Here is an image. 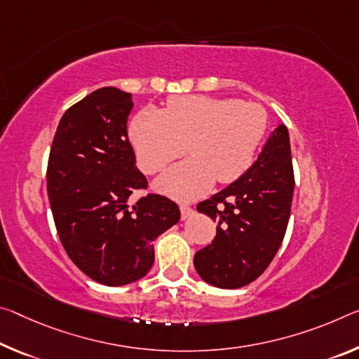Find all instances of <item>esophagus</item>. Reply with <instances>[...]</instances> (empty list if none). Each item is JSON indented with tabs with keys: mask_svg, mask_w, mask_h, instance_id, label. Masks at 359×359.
I'll use <instances>...</instances> for the list:
<instances>
[{
	"mask_svg": "<svg viewBox=\"0 0 359 359\" xmlns=\"http://www.w3.org/2000/svg\"><path fill=\"white\" fill-rule=\"evenodd\" d=\"M193 215V208H190L189 204H180V217L182 220L190 219Z\"/></svg>",
	"mask_w": 359,
	"mask_h": 359,
	"instance_id": "obj_1",
	"label": "esophagus"
}]
</instances>
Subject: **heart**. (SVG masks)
Instances as JSON below:
<instances>
[{"label": "heart", "instance_id": "b5f03b06", "mask_svg": "<svg viewBox=\"0 0 359 359\" xmlns=\"http://www.w3.org/2000/svg\"><path fill=\"white\" fill-rule=\"evenodd\" d=\"M266 130V113L254 102L182 95L166 110L144 108L129 124V139L140 169L155 174L187 150L191 156L168 169L155 189L190 201L220 184L240 179L251 168Z\"/></svg>", "mask_w": 359, "mask_h": 359}]
</instances>
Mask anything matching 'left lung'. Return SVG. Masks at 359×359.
Masks as SVG:
<instances>
[{
	"label": "left lung",
	"mask_w": 359,
	"mask_h": 359,
	"mask_svg": "<svg viewBox=\"0 0 359 359\" xmlns=\"http://www.w3.org/2000/svg\"><path fill=\"white\" fill-rule=\"evenodd\" d=\"M292 193L291 142L287 128L278 124L257 161L226 189L198 204L200 212L217 222L214 241L193 259L198 275L222 289L257 280L281 246Z\"/></svg>",
	"instance_id": "left-lung-1"
}]
</instances>
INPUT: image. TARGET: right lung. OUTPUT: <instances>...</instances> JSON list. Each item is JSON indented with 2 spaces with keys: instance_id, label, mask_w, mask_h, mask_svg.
I'll use <instances>...</instances> for the list:
<instances>
[{
  "instance_id": "obj_1",
  "label": "right lung",
  "mask_w": 359,
  "mask_h": 359,
  "mask_svg": "<svg viewBox=\"0 0 359 359\" xmlns=\"http://www.w3.org/2000/svg\"><path fill=\"white\" fill-rule=\"evenodd\" d=\"M133 94L102 88L68 108L48 163V196L68 257L105 286L144 278L155 262L153 241L180 219L177 204L147 195L129 208L147 179L128 139Z\"/></svg>"
}]
</instances>
